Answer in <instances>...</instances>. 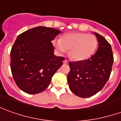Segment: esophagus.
<instances>
[{
  "label": "esophagus",
  "mask_w": 121,
  "mask_h": 121,
  "mask_svg": "<svg viewBox=\"0 0 121 121\" xmlns=\"http://www.w3.org/2000/svg\"><path fill=\"white\" fill-rule=\"evenodd\" d=\"M69 63L68 60H65L63 61V63H65V64H67Z\"/></svg>",
  "instance_id": "34e87169"
}]
</instances>
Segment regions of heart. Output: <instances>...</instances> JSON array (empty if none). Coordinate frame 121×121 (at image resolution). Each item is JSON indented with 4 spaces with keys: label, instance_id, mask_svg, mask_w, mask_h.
<instances>
[{
    "label": "heart",
    "instance_id": "obj_1",
    "mask_svg": "<svg viewBox=\"0 0 121 121\" xmlns=\"http://www.w3.org/2000/svg\"><path fill=\"white\" fill-rule=\"evenodd\" d=\"M52 45L58 53L69 50V56L75 61H82L89 58L96 49L97 41L95 35L82 32L66 34L61 39L55 38Z\"/></svg>",
    "mask_w": 121,
    "mask_h": 121
}]
</instances>
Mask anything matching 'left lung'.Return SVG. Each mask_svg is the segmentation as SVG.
Listing matches in <instances>:
<instances>
[{"label": "left lung", "instance_id": "1", "mask_svg": "<svg viewBox=\"0 0 121 121\" xmlns=\"http://www.w3.org/2000/svg\"><path fill=\"white\" fill-rule=\"evenodd\" d=\"M94 34L99 44L96 53L86 60L69 63V88L74 95L82 98L93 96L104 87L109 78L113 63L110 44L98 33Z\"/></svg>", "mask_w": 121, "mask_h": 121}]
</instances>
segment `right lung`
Masks as SVG:
<instances>
[{"label": "right lung", "instance_id": "obj_1", "mask_svg": "<svg viewBox=\"0 0 121 121\" xmlns=\"http://www.w3.org/2000/svg\"><path fill=\"white\" fill-rule=\"evenodd\" d=\"M61 31L37 26L18 35L10 52L11 71L20 89L37 94L47 89L65 58L56 56L52 41Z\"/></svg>", "mask_w": 121, "mask_h": 121}]
</instances>
